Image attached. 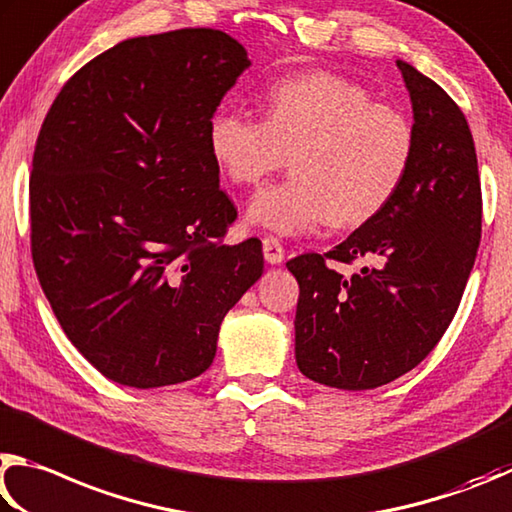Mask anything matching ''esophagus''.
I'll return each instance as SVG.
<instances>
[{
	"label": "esophagus",
	"mask_w": 512,
	"mask_h": 512,
	"mask_svg": "<svg viewBox=\"0 0 512 512\" xmlns=\"http://www.w3.org/2000/svg\"><path fill=\"white\" fill-rule=\"evenodd\" d=\"M263 254H265V261L270 263V265L283 263L285 249H283V245H281V240L274 238V236H265V238H263Z\"/></svg>",
	"instance_id": "1"
}]
</instances>
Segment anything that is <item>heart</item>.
<instances>
[{
	"instance_id": "heart-1",
	"label": "heart",
	"mask_w": 512,
	"mask_h": 512,
	"mask_svg": "<svg viewBox=\"0 0 512 512\" xmlns=\"http://www.w3.org/2000/svg\"><path fill=\"white\" fill-rule=\"evenodd\" d=\"M265 116L218 107L206 143L229 182L258 184L292 152V177L263 188L249 220L281 236L315 231L326 220L351 229L375 218L405 184L416 157V128L405 112L330 71L276 80Z\"/></svg>"
}]
</instances>
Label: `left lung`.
<instances>
[{
  "mask_svg": "<svg viewBox=\"0 0 512 512\" xmlns=\"http://www.w3.org/2000/svg\"><path fill=\"white\" fill-rule=\"evenodd\" d=\"M414 105L416 157L384 209L326 254L288 261L299 281L297 364L335 389L382 387L441 342L481 240V182L470 125L432 78L398 60ZM369 260L353 275L337 264Z\"/></svg>",
  "mask_w": 512,
  "mask_h": 512,
  "instance_id": "left-lung-1",
  "label": "left lung"
}]
</instances>
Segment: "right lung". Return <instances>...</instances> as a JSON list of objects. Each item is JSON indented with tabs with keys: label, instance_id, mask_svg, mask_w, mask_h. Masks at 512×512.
<instances>
[{
	"label": "right lung",
	"instance_id": "right-lung-1",
	"mask_svg": "<svg viewBox=\"0 0 512 512\" xmlns=\"http://www.w3.org/2000/svg\"><path fill=\"white\" fill-rule=\"evenodd\" d=\"M249 67L215 29L130 38L51 103L29 182L31 256L85 360L134 389L193 380L220 324L263 274V245H224L238 218L206 125Z\"/></svg>",
	"mask_w": 512,
	"mask_h": 512
}]
</instances>
